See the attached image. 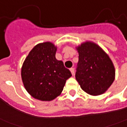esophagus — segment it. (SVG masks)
Listing matches in <instances>:
<instances>
[{"label":"esophagus","instance_id":"1","mask_svg":"<svg viewBox=\"0 0 127 127\" xmlns=\"http://www.w3.org/2000/svg\"><path fill=\"white\" fill-rule=\"evenodd\" d=\"M70 72L72 73V75H74V72H75V68H70Z\"/></svg>","mask_w":127,"mask_h":127}]
</instances>
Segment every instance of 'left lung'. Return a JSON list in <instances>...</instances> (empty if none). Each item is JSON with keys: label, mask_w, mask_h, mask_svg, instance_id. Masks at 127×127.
I'll list each match as a JSON object with an SVG mask.
<instances>
[{"label": "left lung", "mask_w": 127, "mask_h": 127, "mask_svg": "<svg viewBox=\"0 0 127 127\" xmlns=\"http://www.w3.org/2000/svg\"><path fill=\"white\" fill-rule=\"evenodd\" d=\"M77 50L79 62L75 78L82 89L91 95L104 93L115 79V68L111 59L93 42L83 43Z\"/></svg>", "instance_id": "1"}]
</instances>
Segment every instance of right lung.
<instances>
[{"instance_id":"right-lung-1","label":"right lung","mask_w":127,"mask_h":127,"mask_svg":"<svg viewBox=\"0 0 127 127\" xmlns=\"http://www.w3.org/2000/svg\"><path fill=\"white\" fill-rule=\"evenodd\" d=\"M57 47L51 42L35 45L21 68V77L26 91L34 98L51 101L62 93L65 82L72 74L62 61L55 57Z\"/></svg>"}]
</instances>
